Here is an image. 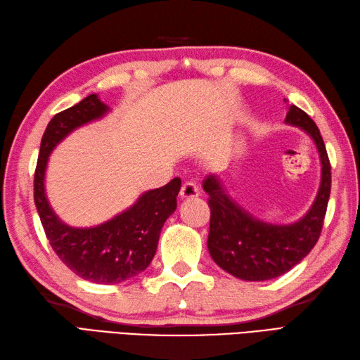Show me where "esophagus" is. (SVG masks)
Returning a JSON list of instances; mask_svg holds the SVG:
<instances>
[{
    "instance_id": "1",
    "label": "esophagus",
    "mask_w": 360,
    "mask_h": 360,
    "mask_svg": "<svg viewBox=\"0 0 360 360\" xmlns=\"http://www.w3.org/2000/svg\"><path fill=\"white\" fill-rule=\"evenodd\" d=\"M179 195H181V198H184V199L196 198V196H199V187L196 186L195 182L188 181V182H186V184H184V186L181 187Z\"/></svg>"
}]
</instances>
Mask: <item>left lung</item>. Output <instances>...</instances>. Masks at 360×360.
Wrapping results in <instances>:
<instances>
[{
	"label": "left lung",
	"instance_id": "left-lung-1",
	"mask_svg": "<svg viewBox=\"0 0 360 360\" xmlns=\"http://www.w3.org/2000/svg\"><path fill=\"white\" fill-rule=\"evenodd\" d=\"M285 121L313 138L322 162L319 193L302 219L291 225L261 222L233 202L213 174L204 181L210 207L208 252L222 270L244 281H269L290 271L311 252L323 227L331 191L327 148L314 121L299 107H290Z\"/></svg>",
	"mask_w": 360,
	"mask_h": 360
}]
</instances>
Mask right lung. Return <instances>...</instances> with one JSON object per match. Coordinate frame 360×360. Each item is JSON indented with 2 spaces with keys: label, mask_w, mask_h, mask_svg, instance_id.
I'll return each mask as SVG.
<instances>
[{
  "label": "right lung",
  "mask_w": 360,
  "mask_h": 360,
  "mask_svg": "<svg viewBox=\"0 0 360 360\" xmlns=\"http://www.w3.org/2000/svg\"><path fill=\"white\" fill-rule=\"evenodd\" d=\"M108 107L95 94L56 113L41 139L33 179V199L53 252L79 278L95 283H120L144 271L156 253L164 222L176 210L181 179L146 191L129 210L98 227L73 229L56 218L44 191L49 155L58 142L82 124L101 118Z\"/></svg>",
  "instance_id": "right-lung-1"
}]
</instances>
